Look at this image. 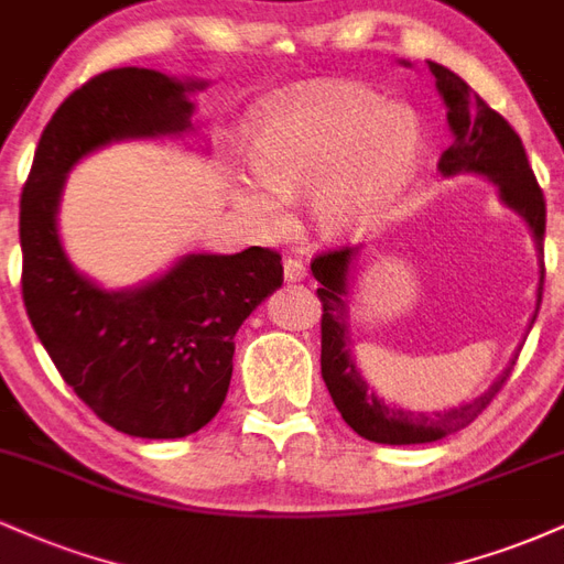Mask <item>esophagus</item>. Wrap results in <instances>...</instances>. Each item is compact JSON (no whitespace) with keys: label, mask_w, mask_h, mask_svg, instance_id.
I'll return each mask as SVG.
<instances>
[{"label":"esophagus","mask_w":564,"mask_h":564,"mask_svg":"<svg viewBox=\"0 0 564 564\" xmlns=\"http://www.w3.org/2000/svg\"><path fill=\"white\" fill-rule=\"evenodd\" d=\"M307 275V268H304V262L302 260H283V278H286L289 283H296V281H302V278Z\"/></svg>","instance_id":"esophagus-1"}]
</instances>
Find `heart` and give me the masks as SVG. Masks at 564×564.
Segmentation results:
<instances>
[{
	"mask_svg": "<svg viewBox=\"0 0 564 564\" xmlns=\"http://www.w3.org/2000/svg\"><path fill=\"white\" fill-rule=\"evenodd\" d=\"M249 156L260 183H243L238 198L251 217L281 223L283 198L310 193L321 236L355 238L405 191L419 159V124L360 84H315L264 108Z\"/></svg>",
	"mask_w": 564,
	"mask_h": 564,
	"instance_id": "1",
	"label": "heart"
}]
</instances>
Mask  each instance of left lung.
<instances>
[{"label": "left lung", "instance_id": "1", "mask_svg": "<svg viewBox=\"0 0 564 564\" xmlns=\"http://www.w3.org/2000/svg\"><path fill=\"white\" fill-rule=\"evenodd\" d=\"M405 63V61H403ZM430 70L435 76L437 93L448 108V127L453 132V142L448 151L437 161V170L445 177L453 174L471 172L482 174L490 183L498 185V198L517 212L528 223L535 238V249L541 257V278L539 291H535V315L541 307L543 294V230H546V204L535 174L530 170L525 148H522L520 134L509 127L501 113H496L488 102L482 100L475 89L469 87L462 76H456L440 63L430 61ZM360 246H341V249L323 251L310 264L315 281L321 283L318 300L323 304L321 315V373L326 381L328 392L336 411L341 419L358 432L360 437L371 443L384 445H416L435 443L445 435L464 430L475 422L477 416L490 405L503 381L509 379L514 360L503 368V373L485 390L480 398L469 403L451 408V411L437 413H413L403 408L387 405L384 400L368 387L355 366L352 352H349V332H347V273Z\"/></svg>", "mask_w": 564, "mask_h": 564}]
</instances>
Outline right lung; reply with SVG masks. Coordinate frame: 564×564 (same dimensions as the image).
Returning <instances> with one entry per match:
<instances>
[{"instance_id": "add662e5", "label": "right lung", "mask_w": 564, "mask_h": 564, "mask_svg": "<svg viewBox=\"0 0 564 564\" xmlns=\"http://www.w3.org/2000/svg\"><path fill=\"white\" fill-rule=\"evenodd\" d=\"M151 68H113L70 93L44 127L21 196L23 304L68 387L113 430L198 432L225 403L241 323L283 283L281 254H185L138 289L108 291L68 262L57 204L68 172L119 140L193 132L191 93Z\"/></svg>"}]
</instances>
